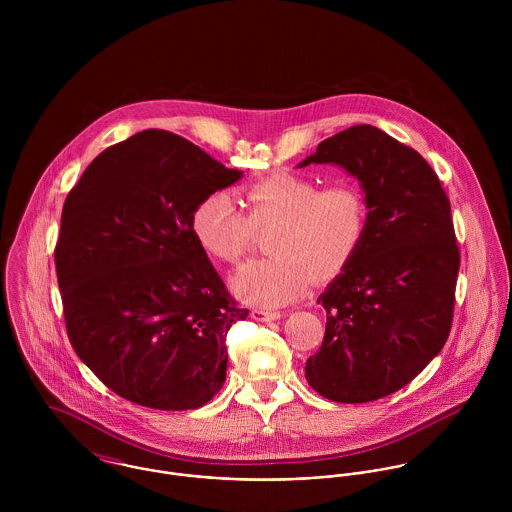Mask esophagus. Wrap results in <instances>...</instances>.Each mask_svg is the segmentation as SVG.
Returning <instances> with one entry per match:
<instances>
[{
  "label": "esophagus",
  "instance_id": "34e87169",
  "mask_svg": "<svg viewBox=\"0 0 512 512\" xmlns=\"http://www.w3.org/2000/svg\"><path fill=\"white\" fill-rule=\"evenodd\" d=\"M250 317H252V319H256V321H262V323H266V321H276V319H280V317H282V313H280V311H264V309H252Z\"/></svg>",
  "mask_w": 512,
  "mask_h": 512
}]
</instances>
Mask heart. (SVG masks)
<instances>
[{
	"label": "heart",
	"mask_w": 512,
	"mask_h": 512,
	"mask_svg": "<svg viewBox=\"0 0 512 512\" xmlns=\"http://www.w3.org/2000/svg\"><path fill=\"white\" fill-rule=\"evenodd\" d=\"M246 205L248 217L228 193L207 195L191 213V234L209 258L236 262L254 230L274 226L266 242L272 256L244 264L230 280L232 293L256 307H284L307 292L311 276H337L365 238V195L349 181L319 189L309 177L282 171L252 183Z\"/></svg>",
	"instance_id": "heart-1"
}]
</instances>
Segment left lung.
<instances>
[{"mask_svg":"<svg viewBox=\"0 0 512 512\" xmlns=\"http://www.w3.org/2000/svg\"><path fill=\"white\" fill-rule=\"evenodd\" d=\"M333 163L365 193V238L317 297L327 311L305 378L321 396L363 404L416 378L443 349L459 250L438 175L412 147L361 124L323 140L297 167Z\"/></svg>","mask_w":512,"mask_h":512,"instance_id":"1","label":"left lung"}]
</instances>
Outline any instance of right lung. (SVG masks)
<instances>
[{"mask_svg":"<svg viewBox=\"0 0 512 512\" xmlns=\"http://www.w3.org/2000/svg\"><path fill=\"white\" fill-rule=\"evenodd\" d=\"M201 147L144 130L104 149L69 193L55 248L76 355L118 396L195 410L226 378V333L246 319L191 234L201 199L234 185Z\"/></svg>","mask_w":512,"mask_h":512,"instance_id":"1","label":"right lung"}]
</instances>
